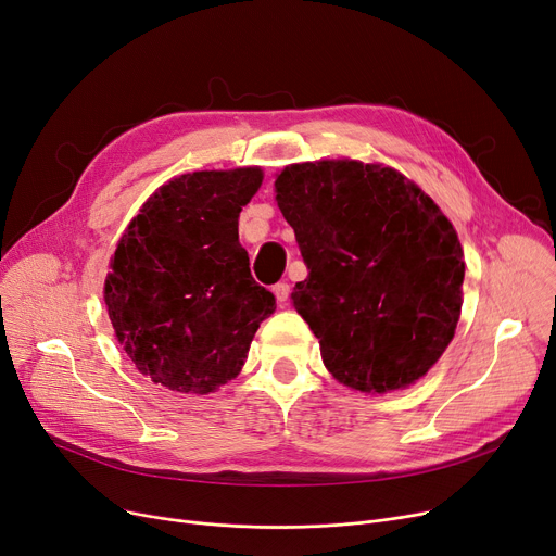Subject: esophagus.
<instances>
[{"label": "esophagus", "instance_id": "esophagus-1", "mask_svg": "<svg viewBox=\"0 0 556 556\" xmlns=\"http://www.w3.org/2000/svg\"><path fill=\"white\" fill-rule=\"evenodd\" d=\"M273 293H275V298H277L279 304H286L288 298H290V283H286V281L275 283V286H273Z\"/></svg>", "mask_w": 556, "mask_h": 556}]
</instances>
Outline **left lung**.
<instances>
[{"mask_svg": "<svg viewBox=\"0 0 556 556\" xmlns=\"http://www.w3.org/2000/svg\"><path fill=\"white\" fill-rule=\"evenodd\" d=\"M308 277L293 304L327 369L361 392L401 390L440 361L462 311V245L401 173L354 160L293 164L275 180Z\"/></svg>", "mask_w": 556, "mask_h": 556, "instance_id": "8db88e82", "label": "left lung"}]
</instances>
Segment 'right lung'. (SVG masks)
Listing matches in <instances>:
<instances>
[{"instance_id": "right-lung-1", "label": "right lung", "mask_w": 556, "mask_h": 556, "mask_svg": "<svg viewBox=\"0 0 556 556\" xmlns=\"http://www.w3.org/2000/svg\"><path fill=\"white\" fill-rule=\"evenodd\" d=\"M258 168L198 170L160 187L116 245L105 304L135 367L175 392L210 394L248 358L275 295L250 275L239 214Z\"/></svg>"}]
</instances>
